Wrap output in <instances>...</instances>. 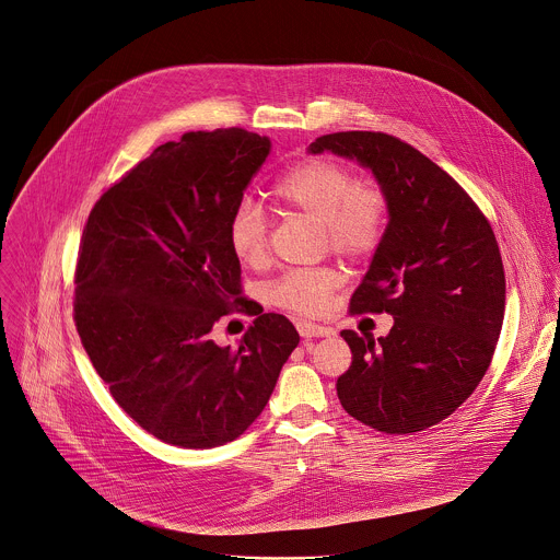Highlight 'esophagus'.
<instances>
[{"mask_svg":"<svg viewBox=\"0 0 560 560\" xmlns=\"http://www.w3.org/2000/svg\"><path fill=\"white\" fill-rule=\"evenodd\" d=\"M296 329L303 338H327V336H334V329L331 327H323V325H314L310 320H299L296 323Z\"/></svg>","mask_w":560,"mask_h":560,"instance_id":"obj_1","label":"esophagus"}]
</instances>
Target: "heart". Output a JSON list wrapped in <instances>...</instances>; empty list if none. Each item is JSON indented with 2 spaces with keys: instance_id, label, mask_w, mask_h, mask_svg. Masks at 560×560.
<instances>
[{
  "instance_id": "heart-1",
  "label": "heart",
  "mask_w": 560,
  "mask_h": 560,
  "mask_svg": "<svg viewBox=\"0 0 560 560\" xmlns=\"http://www.w3.org/2000/svg\"><path fill=\"white\" fill-rule=\"evenodd\" d=\"M272 198L281 209L318 222L325 244L345 259H369L382 244L388 198L382 187L360 183L347 165L327 159L303 161L275 183ZM229 246L248 268H261L268 261V224L255 205L244 202L233 211ZM338 285L340 275L334 268L290 270L270 285L268 296L283 310L314 316L329 305Z\"/></svg>"
}]
</instances>
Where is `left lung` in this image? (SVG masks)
<instances>
[{
    "label": "left lung",
    "mask_w": 560,
    "mask_h": 560,
    "mask_svg": "<svg viewBox=\"0 0 560 560\" xmlns=\"http://www.w3.org/2000/svg\"><path fill=\"white\" fill-rule=\"evenodd\" d=\"M371 167L388 226L353 292L351 314H390L386 338L340 331L353 360L338 377L342 408L386 434L428 430L482 382L504 323L506 277L495 233L471 196L410 143L373 130L318 137Z\"/></svg>",
    "instance_id": "obj_1"
}]
</instances>
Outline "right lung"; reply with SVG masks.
Segmentation results:
<instances>
[{"instance_id":"obj_1","label":"right lung","mask_w":560,"mask_h":560,"mask_svg":"<svg viewBox=\"0 0 560 560\" xmlns=\"http://www.w3.org/2000/svg\"><path fill=\"white\" fill-rule=\"evenodd\" d=\"M270 152L244 128L185 132L159 145L93 205L75 264L73 323L117 406L185 450L242 436L266 408L299 331L257 314L237 349L213 327L242 296L229 222Z\"/></svg>"}]
</instances>
